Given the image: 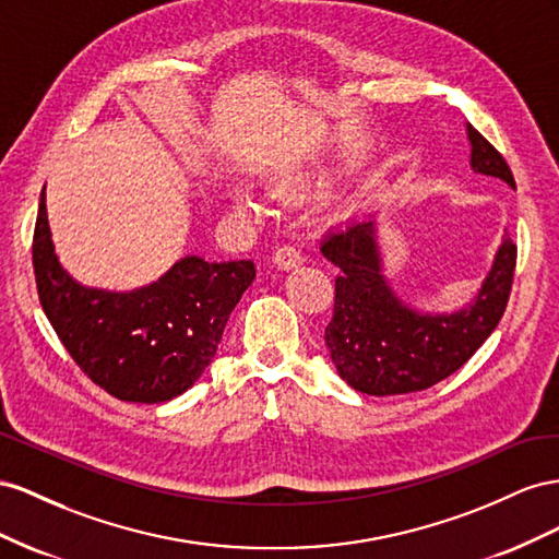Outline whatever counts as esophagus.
Wrapping results in <instances>:
<instances>
[{
    "label": "esophagus",
    "instance_id": "esophagus-1",
    "mask_svg": "<svg viewBox=\"0 0 559 559\" xmlns=\"http://www.w3.org/2000/svg\"><path fill=\"white\" fill-rule=\"evenodd\" d=\"M301 262H305V258H301V252L295 248V246H281L276 252H274V264L278 269H295L299 266Z\"/></svg>",
    "mask_w": 559,
    "mask_h": 559
}]
</instances>
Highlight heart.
<instances>
[{"label": "heart", "mask_w": 559, "mask_h": 559, "mask_svg": "<svg viewBox=\"0 0 559 559\" xmlns=\"http://www.w3.org/2000/svg\"><path fill=\"white\" fill-rule=\"evenodd\" d=\"M332 180V170L323 168V166H313V168H305V170H293L288 175H283L281 180H276V189L278 191H297L305 187H323ZM234 205L238 211L243 213H260V203L254 199L248 189H236L234 194Z\"/></svg>", "instance_id": "1"}]
</instances>
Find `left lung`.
<instances>
[{
	"mask_svg": "<svg viewBox=\"0 0 559 559\" xmlns=\"http://www.w3.org/2000/svg\"><path fill=\"white\" fill-rule=\"evenodd\" d=\"M471 168L515 189L506 158L473 126ZM372 217L332 229L321 252L340 269L325 344L340 377L368 395H401L430 389L456 372L499 325L513 288L518 246L503 236L483 288L454 313H419L397 297L381 274Z\"/></svg>",
	"mask_w": 559,
	"mask_h": 559,
	"instance_id": "left-lung-1",
	"label": "left lung"
}]
</instances>
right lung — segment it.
I'll list each match as a JSON object with an SVG mask.
<instances>
[{
  "mask_svg": "<svg viewBox=\"0 0 559 559\" xmlns=\"http://www.w3.org/2000/svg\"><path fill=\"white\" fill-rule=\"evenodd\" d=\"M32 266L41 309L72 360L109 395L147 405L194 386L254 278L250 260L205 262L189 254L145 288H84L56 258L44 191Z\"/></svg>",
  "mask_w": 559,
  "mask_h": 559,
  "instance_id": "1",
  "label": "right lung"
}]
</instances>
